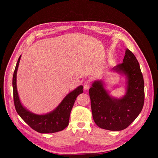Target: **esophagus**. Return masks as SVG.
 Here are the masks:
<instances>
[{
	"instance_id": "1",
	"label": "esophagus",
	"mask_w": 158,
	"mask_h": 158,
	"mask_svg": "<svg viewBox=\"0 0 158 158\" xmlns=\"http://www.w3.org/2000/svg\"><path fill=\"white\" fill-rule=\"evenodd\" d=\"M89 84H90V82L89 80H87V81H85L84 83H83V88H84L85 90L89 89Z\"/></svg>"
}]
</instances>
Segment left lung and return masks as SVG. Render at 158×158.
Segmentation results:
<instances>
[{
    "mask_svg": "<svg viewBox=\"0 0 158 158\" xmlns=\"http://www.w3.org/2000/svg\"><path fill=\"white\" fill-rule=\"evenodd\" d=\"M113 70L127 76L126 95L120 99L111 98L101 81L92 83L89 94L96 125L102 129L119 131L128 127L141 112L145 100L144 80L138 60L128 49L126 50L123 62Z\"/></svg>",
    "mask_w": 158,
    "mask_h": 158,
    "instance_id": "8db88e82",
    "label": "left lung"
}]
</instances>
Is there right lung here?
<instances>
[{
    "instance_id": "right-lung-1",
    "label": "right lung",
    "mask_w": 158,
    "mask_h": 158,
    "mask_svg": "<svg viewBox=\"0 0 158 158\" xmlns=\"http://www.w3.org/2000/svg\"><path fill=\"white\" fill-rule=\"evenodd\" d=\"M21 56L17 62L13 77V101L17 113L28 125L39 133H53L63 130L69 125L70 111L77 96L83 93V86L77 87L66 96L60 105L45 115H36L28 111L19 101L16 87V75Z\"/></svg>"
}]
</instances>
